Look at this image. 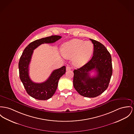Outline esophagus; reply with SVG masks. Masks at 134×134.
Returning a JSON list of instances; mask_svg holds the SVG:
<instances>
[{"instance_id": "obj_1", "label": "esophagus", "mask_w": 134, "mask_h": 134, "mask_svg": "<svg viewBox=\"0 0 134 134\" xmlns=\"http://www.w3.org/2000/svg\"><path fill=\"white\" fill-rule=\"evenodd\" d=\"M71 70V67H70V66H67L66 67V71H70V70Z\"/></svg>"}]
</instances>
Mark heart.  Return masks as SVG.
<instances>
[{"label": "heart", "mask_w": 134, "mask_h": 134, "mask_svg": "<svg viewBox=\"0 0 134 134\" xmlns=\"http://www.w3.org/2000/svg\"><path fill=\"white\" fill-rule=\"evenodd\" d=\"M93 50V44L90 41L73 39L65 43L62 46L63 55L68 58H72L75 66L80 67L89 60Z\"/></svg>", "instance_id": "heart-1"}]
</instances>
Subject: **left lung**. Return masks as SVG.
Here are the masks:
<instances>
[{
	"mask_svg": "<svg viewBox=\"0 0 134 134\" xmlns=\"http://www.w3.org/2000/svg\"><path fill=\"white\" fill-rule=\"evenodd\" d=\"M94 46L92 57L80 68L74 71L73 85L81 96L95 98L107 89L112 74L111 56L106 48L98 41L90 39ZM97 75L91 77L90 72Z\"/></svg>",
	"mask_w": 134,
	"mask_h": 134,
	"instance_id": "obj_1",
	"label": "left lung"
}]
</instances>
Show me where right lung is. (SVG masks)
<instances>
[{
    "instance_id": "obj_1",
    "label": "right lung",
    "mask_w": 134,
    "mask_h": 134,
    "mask_svg": "<svg viewBox=\"0 0 134 134\" xmlns=\"http://www.w3.org/2000/svg\"><path fill=\"white\" fill-rule=\"evenodd\" d=\"M59 36H51L36 40L30 43L24 50L19 62V76L27 93L34 98L39 100H47L55 93L58 81L66 71L65 66L55 70L47 80L41 83L34 82L29 76V65L34 50L43 44L53 43L60 38Z\"/></svg>"
}]
</instances>
